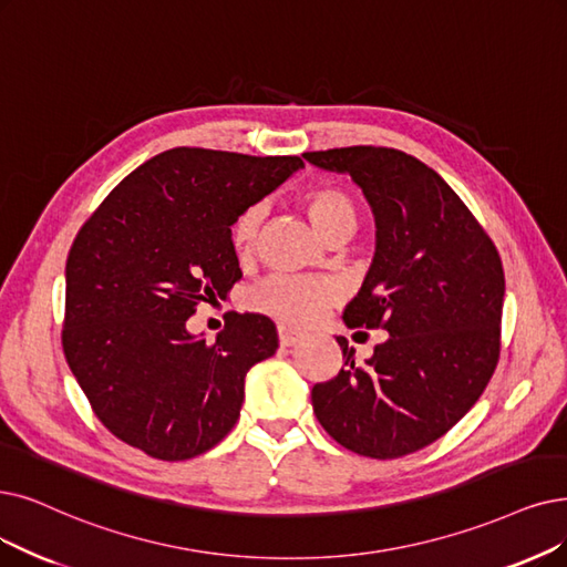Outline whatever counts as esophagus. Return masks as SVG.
Listing matches in <instances>:
<instances>
[{"label":"esophagus","mask_w":567,"mask_h":567,"mask_svg":"<svg viewBox=\"0 0 567 567\" xmlns=\"http://www.w3.org/2000/svg\"><path fill=\"white\" fill-rule=\"evenodd\" d=\"M300 339H302V332L292 330V328H286V326H279V344H281V347L298 344Z\"/></svg>","instance_id":"1"}]
</instances>
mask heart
<instances>
[{
	"label": "heart",
	"instance_id": "obj_1",
	"mask_svg": "<svg viewBox=\"0 0 567 567\" xmlns=\"http://www.w3.org/2000/svg\"><path fill=\"white\" fill-rule=\"evenodd\" d=\"M300 207L307 212L313 228L328 241L349 237L355 228L358 209L347 190L332 184H313L298 195ZM260 207L246 209L233 223V248L239 258H248L256 251L260 235ZM254 307L267 311L286 323L305 326L319 319L332 305L334 288L326 279L316 277H275L265 281L254 292Z\"/></svg>",
	"mask_w": 567,
	"mask_h": 567
}]
</instances>
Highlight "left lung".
<instances>
[{"label":"left lung","instance_id":"obj_1","mask_svg":"<svg viewBox=\"0 0 567 567\" xmlns=\"http://www.w3.org/2000/svg\"><path fill=\"white\" fill-rule=\"evenodd\" d=\"M347 172L377 220V254L344 309L349 328L386 330L374 355L311 389L326 433L353 454L391 461L446 435L480 400L501 358L505 271L495 244L414 155L386 146L305 153Z\"/></svg>","mask_w":567,"mask_h":567}]
</instances>
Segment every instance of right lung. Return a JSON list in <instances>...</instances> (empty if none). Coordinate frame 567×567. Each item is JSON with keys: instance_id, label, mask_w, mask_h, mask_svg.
Masks as SVG:
<instances>
[{"instance_id": "right-lung-1", "label": "right lung", "mask_w": 567, "mask_h": 567, "mask_svg": "<svg viewBox=\"0 0 567 567\" xmlns=\"http://www.w3.org/2000/svg\"><path fill=\"white\" fill-rule=\"evenodd\" d=\"M305 167L298 155L178 146L127 174L66 256L62 349L111 435L188 461L230 433L244 377L275 355L277 326L230 311L216 342L186 321L241 279L233 223Z\"/></svg>"}]
</instances>
